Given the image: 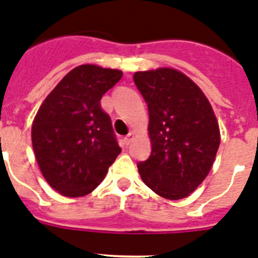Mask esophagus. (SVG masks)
Masks as SVG:
<instances>
[{
  "instance_id": "esophagus-1",
  "label": "esophagus",
  "mask_w": 258,
  "mask_h": 258,
  "mask_svg": "<svg viewBox=\"0 0 258 258\" xmlns=\"http://www.w3.org/2000/svg\"><path fill=\"white\" fill-rule=\"evenodd\" d=\"M132 141H133V133H129L127 134V136H125V138H124V143L125 145H131V142Z\"/></svg>"
}]
</instances>
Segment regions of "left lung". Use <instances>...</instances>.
I'll return each instance as SVG.
<instances>
[{"label":"left lung","mask_w":258,"mask_h":258,"mask_svg":"<svg viewBox=\"0 0 258 258\" xmlns=\"http://www.w3.org/2000/svg\"><path fill=\"white\" fill-rule=\"evenodd\" d=\"M149 107L151 155L137 164L141 178L169 200L188 197L208 175L220 146V127L202 89L173 68L136 72Z\"/></svg>","instance_id":"obj_1"}]
</instances>
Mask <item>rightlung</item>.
Here are the masks:
<instances>
[{
  "instance_id": "obj_1",
  "label": "right lung",
  "mask_w": 258,
  "mask_h": 258,
  "mask_svg": "<svg viewBox=\"0 0 258 258\" xmlns=\"http://www.w3.org/2000/svg\"><path fill=\"white\" fill-rule=\"evenodd\" d=\"M122 72L94 64L70 71L38 108L32 145L40 170L59 194L92 192L121 152L101 99Z\"/></svg>"
}]
</instances>
